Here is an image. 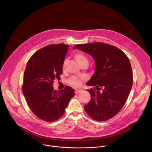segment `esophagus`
I'll return each mask as SVG.
<instances>
[{
    "instance_id": "obj_1",
    "label": "esophagus",
    "mask_w": 152,
    "mask_h": 152,
    "mask_svg": "<svg viewBox=\"0 0 152 152\" xmlns=\"http://www.w3.org/2000/svg\"><path fill=\"white\" fill-rule=\"evenodd\" d=\"M80 92H81V90H76L75 91V94H78V93H79Z\"/></svg>"
}]
</instances>
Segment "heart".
<instances>
[{"mask_svg": "<svg viewBox=\"0 0 152 152\" xmlns=\"http://www.w3.org/2000/svg\"><path fill=\"white\" fill-rule=\"evenodd\" d=\"M73 57L81 66L83 64H88V59L87 56L82 53L76 52L73 54ZM66 64H67V60H65L62 64V69L63 70L66 68ZM69 83L70 84V85L73 86V87L77 88V87H79V86H80V85L82 83V81L80 79H79L76 77L73 76L69 79Z\"/></svg>", "mask_w": 152, "mask_h": 152, "instance_id": "heart-1", "label": "heart"}]
</instances>
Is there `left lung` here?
Returning <instances> with one entry per match:
<instances>
[{
    "label": "left lung",
    "instance_id": "8db88e82",
    "mask_svg": "<svg viewBox=\"0 0 152 152\" xmlns=\"http://www.w3.org/2000/svg\"><path fill=\"white\" fill-rule=\"evenodd\" d=\"M75 49L89 53L96 63L95 72L86 83L95 87L87 90L91 100L84 106L86 113L98 121L113 118L122 109L132 87L129 59L117 47L101 42L77 45Z\"/></svg>",
    "mask_w": 152,
    "mask_h": 152
}]
</instances>
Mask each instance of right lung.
<instances>
[{
    "mask_svg": "<svg viewBox=\"0 0 152 152\" xmlns=\"http://www.w3.org/2000/svg\"><path fill=\"white\" fill-rule=\"evenodd\" d=\"M70 46L64 44L48 45L35 52L25 70L23 93L32 113L47 122L58 120L65 113L75 90L66 86L56 91L53 83L60 79L62 64Z\"/></svg>",
    "mask_w": 152,
    "mask_h": 152,
    "instance_id": "right-lung-1",
    "label": "right lung"
}]
</instances>
